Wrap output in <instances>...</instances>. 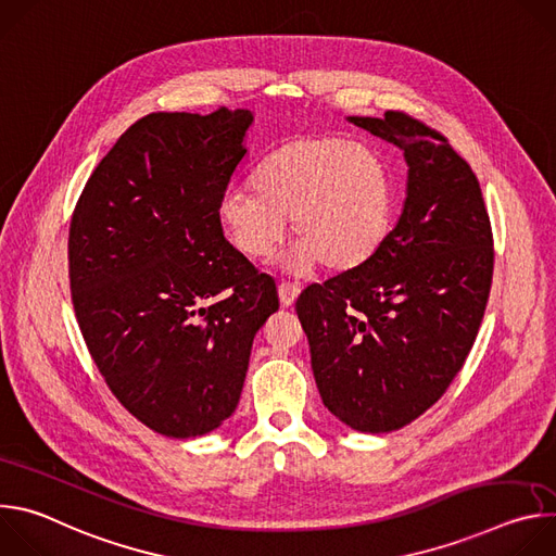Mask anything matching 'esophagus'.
I'll list each match as a JSON object with an SVG mask.
<instances>
[{
	"label": "esophagus",
	"mask_w": 556,
	"mask_h": 556,
	"mask_svg": "<svg viewBox=\"0 0 556 556\" xmlns=\"http://www.w3.org/2000/svg\"><path fill=\"white\" fill-rule=\"evenodd\" d=\"M299 292H301V288H299L296 283H292V281H281V283H279V301H281V305H283V307H290V305L296 301Z\"/></svg>",
	"instance_id": "34e87169"
}]
</instances>
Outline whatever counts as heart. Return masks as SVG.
I'll return each instance as SVG.
<instances>
[{"instance_id":"1","label":"heart","mask_w":556,"mask_h":556,"mask_svg":"<svg viewBox=\"0 0 556 556\" xmlns=\"http://www.w3.org/2000/svg\"><path fill=\"white\" fill-rule=\"evenodd\" d=\"M393 182L384 157L341 136H301L270 151L253 185L228 187L217 215L230 242L251 260H266L290 217L296 244L290 264L350 273L384 242Z\"/></svg>"}]
</instances>
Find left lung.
<instances>
[{
  "mask_svg": "<svg viewBox=\"0 0 556 556\" xmlns=\"http://www.w3.org/2000/svg\"><path fill=\"white\" fill-rule=\"evenodd\" d=\"M403 149L399 224L356 270L307 286L296 314L324 405L363 433L395 431L435 405L462 369L493 281V230L478 178L425 123L348 116Z\"/></svg>",
  "mask_w": 556,
  "mask_h": 556,
  "instance_id": "left-lung-1",
  "label": "left lung"
}]
</instances>
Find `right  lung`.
Returning a JSON list of instances; mask_svg holds the SVG:
<instances>
[{
    "label": "right lung",
    "mask_w": 556,
    "mask_h": 556,
    "mask_svg": "<svg viewBox=\"0 0 556 556\" xmlns=\"http://www.w3.org/2000/svg\"><path fill=\"white\" fill-rule=\"evenodd\" d=\"M251 110L155 112L110 149L76 202L70 290L118 403L151 431L195 438L240 403L273 277L235 251L217 204L247 155Z\"/></svg>",
    "instance_id": "right-lung-1"
}]
</instances>
